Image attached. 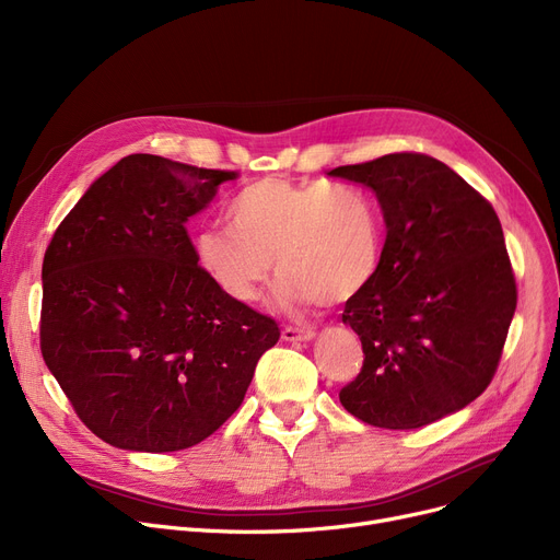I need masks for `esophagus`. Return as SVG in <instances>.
<instances>
[{"label": "esophagus", "instance_id": "34e87169", "mask_svg": "<svg viewBox=\"0 0 560 560\" xmlns=\"http://www.w3.org/2000/svg\"><path fill=\"white\" fill-rule=\"evenodd\" d=\"M281 338L285 342H308V340L315 338V331L313 329H292V327H288V329L281 331Z\"/></svg>", "mask_w": 560, "mask_h": 560}]
</instances>
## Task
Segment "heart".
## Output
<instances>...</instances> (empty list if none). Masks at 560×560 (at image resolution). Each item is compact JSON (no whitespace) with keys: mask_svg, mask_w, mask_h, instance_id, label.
Here are the masks:
<instances>
[{"mask_svg":"<svg viewBox=\"0 0 560 560\" xmlns=\"http://www.w3.org/2000/svg\"><path fill=\"white\" fill-rule=\"evenodd\" d=\"M229 229H203L192 252L199 270L235 304H254L272 275L288 306L345 304L374 279L381 215L374 199L349 184L260 179L233 195Z\"/></svg>","mask_w":560,"mask_h":560,"instance_id":"heart-1","label":"heart"}]
</instances>
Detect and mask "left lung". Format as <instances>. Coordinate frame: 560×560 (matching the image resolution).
Listing matches in <instances>:
<instances>
[{
    "mask_svg": "<svg viewBox=\"0 0 560 560\" xmlns=\"http://www.w3.org/2000/svg\"><path fill=\"white\" fill-rule=\"evenodd\" d=\"M329 176L372 188L386 222L374 279L345 304L365 361L340 404L381 429L458 413L488 388L517 304L497 213L424 154L340 165Z\"/></svg>",
    "mask_w": 560,
    "mask_h": 560,
    "instance_id": "8db88e82",
    "label": "left lung"
}]
</instances>
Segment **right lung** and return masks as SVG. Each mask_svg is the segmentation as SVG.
Listing matches in <instances>:
<instances>
[{"instance_id":"right-lung-1","label":"right lung","mask_w":560,"mask_h":560,"mask_svg":"<svg viewBox=\"0 0 560 560\" xmlns=\"http://www.w3.org/2000/svg\"><path fill=\"white\" fill-rule=\"evenodd\" d=\"M235 172L152 154L117 161L56 229L43 260V359L81 422L127 452H179L245 399L279 327L226 300L186 222Z\"/></svg>"}]
</instances>
